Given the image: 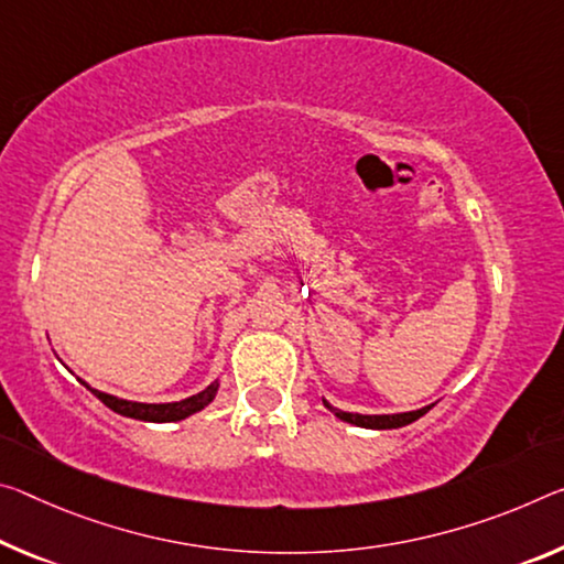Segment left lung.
<instances>
[{"label": "left lung", "mask_w": 564, "mask_h": 564, "mask_svg": "<svg viewBox=\"0 0 564 564\" xmlns=\"http://www.w3.org/2000/svg\"><path fill=\"white\" fill-rule=\"evenodd\" d=\"M324 404L334 411V414L341 419V422L348 424H356V426H364V429H399V426H406L411 422H416L419 416H424L429 406L424 409H416V411H406V414H351V411H341V409H334L324 401Z\"/></svg>", "instance_id": "1"}]
</instances>
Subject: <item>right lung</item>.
<instances>
[{
    "mask_svg": "<svg viewBox=\"0 0 564 564\" xmlns=\"http://www.w3.org/2000/svg\"><path fill=\"white\" fill-rule=\"evenodd\" d=\"M93 394L102 401L105 406H110L112 411H118L122 416L130 419H140V422H181V419L195 414L203 406H208L213 397L218 391V381L210 383L208 389L200 391V394L187 397L183 401H173V404H138V401H128V399H118L110 394H102V391L89 389Z\"/></svg>",
    "mask_w": 564,
    "mask_h": 564,
    "instance_id": "add662e5",
    "label": "right lung"
}]
</instances>
